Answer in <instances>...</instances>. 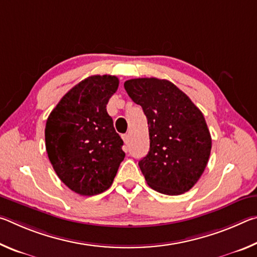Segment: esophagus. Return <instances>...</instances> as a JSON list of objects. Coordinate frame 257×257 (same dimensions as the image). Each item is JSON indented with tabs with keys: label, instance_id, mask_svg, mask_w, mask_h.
I'll return each mask as SVG.
<instances>
[{
	"label": "esophagus",
	"instance_id": "obj_1",
	"mask_svg": "<svg viewBox=\"0 0 257 257\" xmlns=\"http://www.w3.org/2000/svg\"><path fill=\"white\" fill-rule=\"evenodd\" d=\"M122 139H123V142L125 143V144H129V135L128 134H124V135H122Z\"/></svg>",
	"mask_w": 257,
	"mask_h": 257
}]
</instances>
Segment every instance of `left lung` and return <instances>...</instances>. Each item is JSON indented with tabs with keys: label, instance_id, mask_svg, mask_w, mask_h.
<instances>
[{
	"label": "left lung",
	"instance_id": "8db88e82",
	"mask_svg": "<svg viewBox=\"0 0 257 257\" xmlns=\"http://www.w3.org/2000/svg\"><path fill=\"white\" fill-rule=\"evenodd\" d=\"M149 124L150 151L138 162L152 189L164 195L188 191L201 178L212 139L201 110L171 81L137 78L124 82Z\"/></svg>",
	"mask_w": 257,
	"mask_h": 257
}]
</instances>
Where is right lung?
<instances>
[{"instance_id":"obj_1","label":"right lung","mask_w":257,"mask_h":257,"mask_svg":"<svg viewBox=\"0 0 257 257\" xmlns=\"http://www.w3.org/2000/svg\"><path fill=\"white\" fill-rule=\"evenodd\" d=\"M119 86L115 76H90L69 90L50 113L45 145L64 185L82 196L108 189L124 159L123 141L106 104Z\"/></svg>"}]
</instances>
